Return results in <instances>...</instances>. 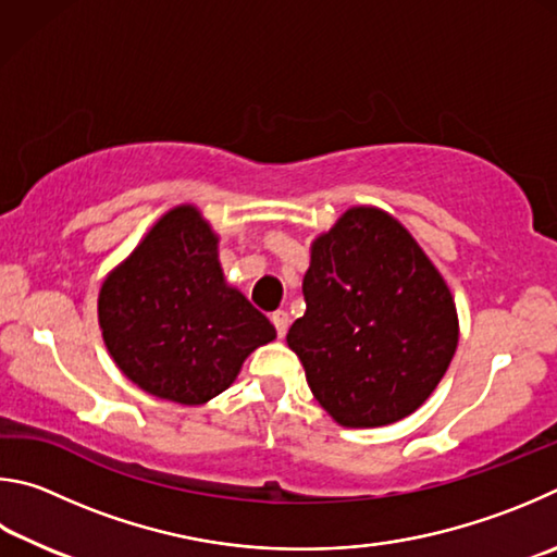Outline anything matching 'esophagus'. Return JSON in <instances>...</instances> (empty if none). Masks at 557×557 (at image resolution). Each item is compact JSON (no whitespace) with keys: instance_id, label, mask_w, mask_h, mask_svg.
I'll use <instances>...</instances> for the list:
<instances>
[{"instance_id":"34e87169","label":"esophagus","mask_w":557,"mask_h":557,"mask_svg":"<svg viewBox=\"0 0 557 557\" xmlns=\"http://www.w3.org/2000/svg\"><path fill=\"white\" fill-rule=\"evenodd\" d=\"M271 323H273V327H276L278 337H284L286 330H288L290 318H288L286 310H273V313H271Z\"/></svg>"}]
</instances>
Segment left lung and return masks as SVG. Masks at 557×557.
I'll return each mask as SVG.
<instances>
[{
	"label": "left lung",
	"mask_w": 557,
	"mask_h": 557,
	"mask_svg": "<svg viewBox=\"0 0 557 557\" xmlns=\"http://www.w3.org/2000/svg\"><path fill=\"white\" fill-rule=\"evenodd\" d=\"M306 313L286 343L318 404L345 428L401 421L441 384L457 349V308L401 222L349 208L310 247Z\"/></svg>",
	"instance_id": "8db88e82"
}]
</instances>
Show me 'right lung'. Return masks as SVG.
Listing matches in <instances>:
<instances>
[{"mask_svg": "<svg viewBox=\"0 0 557 557\" xmlns=\"http://www.w3.org/2000/svg\"><path fill=\"white\" fill-rule=\"evenodd\" d=\"M220 237L195 205H178L110 271L97 298L102 339L146 394L200 406L222 394L276 327L224 281Z\"/></svg>", "mask_w": 557, "mask_h": 557, "instance_id": "add662e5", "label": "right lung"}]
</instances>
